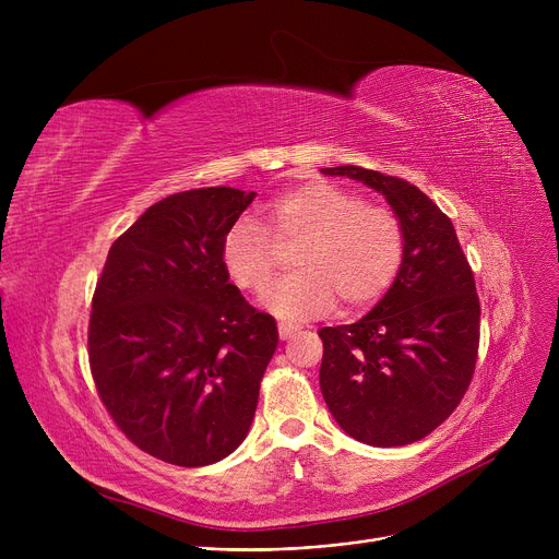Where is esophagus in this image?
Segmentation results:
<instances>
[{"instance_id":"obj_1","label":"esophagus","mask_w":559,"mask_h":559,"mask_svg":"<svg viewBox=\"0 0 559 559\" xmlns=\"http://www.w3.org/2000/svg\"><path fill=\"white\" fill-rule=\"evenodd\" d=\"M299 331H301V326H297V324H278L281 340H289L292 335H297Z\"/></svg>"}]
</instances>
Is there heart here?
Listing matches in <instances>:
<instances>
[{
    "label": "heart",
    "mask_w": 559,
    "mask_h": 559,
    "mask_svg": "<svg viewBox=\"0 0 559 559\" xmlns=\"http://www.w3.org/2000/svg\"><path fill=\"white\" fill-rule=\"evenodd\" d=\"M278 242L301 240L292 258L297 272L276 281L260 304L281 319L326 312L335 297L348 308L376 301L396 278L405 255L401 219L362 197L326 181L287 190L270 205ZM222 262L242 289H262L274 274V242L251 217L233 222L222 240Z\"/></svg>",
    "instance_id": "1"
}]
</instances>
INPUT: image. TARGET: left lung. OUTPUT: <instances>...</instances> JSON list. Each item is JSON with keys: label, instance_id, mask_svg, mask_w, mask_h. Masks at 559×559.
<instances>
[{"label": "left lung", "instance_id": "obj_1", "mask_svg": "<svg viewBox=\"0 0 559 559\" xmlns=\"http://www.w3.org/2000/svg\"><path fill=\"white\" fill-rule=\"evenodd\" d=\"M383 194L405 233L401 270L362 319L319 331V388L340 428L388 449L424 439L472 383L480 304L453 222L419 188L358 165L321 169Z\"/></svg>", "mask_w": 559, "mask_h": 559}]
</instances>
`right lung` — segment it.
<instances>
[{"mask_svg": "<svg viewBox=\"0 0 559 559\" xmlns=\"http://www.w3.org/2000/svg\"><path fill=\"white\" fill-rule=\"evenodd\" d=\"M255 192L199 188L146 209L108 251L87 356L131 442L176 466H209L251 428L278 329L228 281L222 240Z\"/></svg>", "mask_w": 559, "mask_h": 559, "instance_id": "1", "label": "right lung"}]
</instances>
